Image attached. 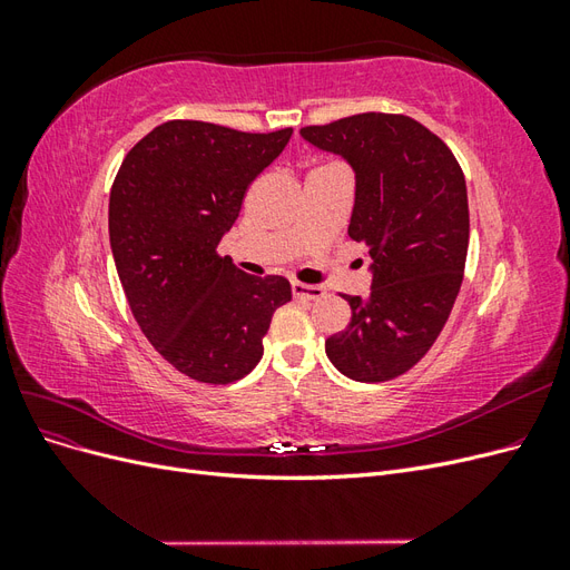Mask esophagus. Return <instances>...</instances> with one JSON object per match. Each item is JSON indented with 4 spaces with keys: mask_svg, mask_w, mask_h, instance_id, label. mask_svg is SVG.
<instances>
[{
    "mask_svg": "<svg viewBox=\"0 0 570 570\" xmlns=\"http://www.w3.org/2000/svg\"><path fill=\"white\" fill-rule=\"evenodd\" d=\"M292 295H295L297 299H321L325 295V289L321 285H306V283L295 281L292 283Z\"/></svg>",
    "mask_w": 570,
    "mask_h": 570,
    "instance_id": "obj_1",
    "label": "esophagus"
}]
</instances>
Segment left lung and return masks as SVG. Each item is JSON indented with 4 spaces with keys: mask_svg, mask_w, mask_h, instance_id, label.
Returning <instances> with one entry per match:
<instances>
[{
    "mask_svg": "<svg viewBox=\"0 0 570 570\" xmlns=\"http://www.w3.org/2000/svg\"><path fill=\"white\" fill-rule=\"evenodd\" d=\"M302 137L354 168L350 237L373 258L371 295H342L352 321L325 340V354L352 381H392L433 347L461 289L471 233L463 170L404 114H356Z\"/></svg>",
    "mask_w": 570,
    "mask_h": 570,
    "instance_id": "1",
    "label": "left lung"
}]
</instances>
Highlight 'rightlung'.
I'll use <instances>...</instances> for the list:
<instances>
[{
    "instance_id": "1",
    "label": "right lung",
    "mask_w": 570,
    "mask_h": 570,
    "mask_svg": "<svg viewBox=\"0 0 570 570\" xmlns=\"http://www.w3.org/2000/svg\"><path fill=\"white\" fill-rule=\"evenodd\" d=\"M289 135L166 120L126 154L111 185L109 237L130 312L154 350L197 383L245 377L275 308L292 299L283 275L254 278L218 254L252 180Z\"/></svg>"
}]
</instances>
